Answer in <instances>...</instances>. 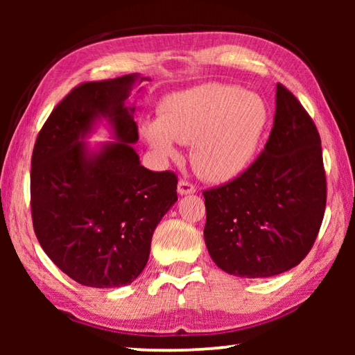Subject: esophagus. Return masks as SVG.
I'll return each mask as SVG.
<instances>
[{"instance_id": "obj_1", "label": "esophagus", "mask_w": 355, "mask_h": 355, "mask_svg": "<svg viewBox=\"0 0 355 355\" xmlns=\"http://www.w3.org/2000/svg\"><path fill=\"white\" fill-rule=\"evenodd\" d=\"M177 191H178V194H180V196L194 194V192H196V186H194V184H191V183H188V182H184V180H180Z\"/></svg>"}]
</instances>
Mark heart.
Listing matches in <instances>:
<instances>
[{
  "label": "heart",
  "mask_w": 355,
  "mask_h": 355,
  "mask_svg": "<svg viewBox=\"0 0 355 355\" xmlns=\"http://www.w3.org/2000/svg\"><path fill=\"white\" fill-rule=\"evenodd\" d=\"M268 122L263 100L230 84L207 83L166 97L158 119L144 122L141 135L161 159L192 144V164L203 178L225 183L248 169Z\"/></svg>",
  "instance_id": "heart-1"
}]
</instances>
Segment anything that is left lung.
I'll list each match as a JSON object with an SVG mask.
<instances>
[{
  "instance_id": "left-lung-1",
  "label": "left lung",
  "mask_w": 355,
  "mask_h": 355,
  "mask_svg": "<svg viewBox=\"0 0 355 355\" xmlns=\"http://www.w3.org/2000/svg\"><path fill=\"white\" fill-rule=\"evenodd\" d=\"M320 133L277 84L274 127L263 153L233 182L203 192L209 257L227 274L272 277L304 260L326 209Z\"/></svg>"
}]
</instances>
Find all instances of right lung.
<instances>
[{
  "label": "right lung",
  "instance_id": "right-lung-1",
  "mask_svg": "<svg viewBox=\"0 0 355 355\" xmlns=\"http://www.w3.org/2000/svg\"><path fill=\"white\" fill-rule=\"evenodd\" d=\"M137 73L84 83L59 103L35 141L31 211L35 236L70 279L92 288L123 286L148 261L156 225L178 200L177 175L141 166L131 91ZM114 139L87 137L103 120Z\"/></svg>",
  "mask_w": 355,
  "mask_h": 355
}]
</instances>
